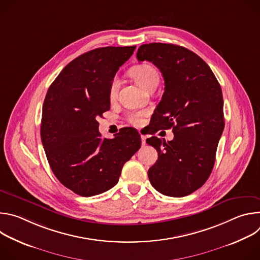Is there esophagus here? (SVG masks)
Wrapping results in <instances>:
<instances>
[{
	"instance_id": "esophagus-1",
	"label": "esophagus",
	"mask_w": 260,
	"mask_h": 260,
	"mask_svg": "<svg viewBox=\"0 0 260 260\" xmlns=\"http://www.w3.org/2000/svg\"><path fill=\"white\" fill-rule=\"evenodd\" d=\"M141 139H142V144L145 145L146 144V137L144 135H141Z\"/></svg>"
}]
</instances>
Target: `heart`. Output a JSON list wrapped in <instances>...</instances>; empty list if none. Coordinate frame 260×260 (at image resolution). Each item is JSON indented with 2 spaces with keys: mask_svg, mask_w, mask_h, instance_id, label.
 Wrapping results in <instances>:
<instances>
[{
  "mask_svg": "<svg viewBox=\"0 0 260 260\" xmlns=\"http://www.w3.org/2000/svg\"><path fill=\"white\" fill-rule=\"evenodd\" d=\"M131 74L134 77V79L137 81V83L145 89H148L155 83L158 84V81H159L158 71L154 67L148 63H143L135 67L131 71ZM119 84L120 82L118 77H114L112 81H111L110 89H109V94L111 99H114L116 96L119 88ZM145 115H146L145 112H132L127 116V119L134 125H141L143 123V118Z\"/></svg>",
  "mask_w": 260,
  "mask_h": 260,
  "instance_id": "1",
  "label": "heart"
}]
</instances>
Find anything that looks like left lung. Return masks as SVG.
I'll return each instance as SVG.
<instances>
[{
	"mask_svg": "<svg viewBox=\"0 0 260 260\" xmlns=\"http://www.w3.org/2000/svg\"><path fill=\"white\" fill-rule=\"evenodd\" d=\"M137 58L151 61L165 80V92L151 117L153 134L170 128L174 133L172 141L162 142L157 137L146 140L158 152L148 177L165 196H188L203 186L214 167L224 128L220 84L210 67L182 46L143 44Z\"/></svg>",
	"mask_w": 260,
	"mask_h": 260,
	"instance_id": "8db88e82",
	"label": "left lung"
}]
</instances>
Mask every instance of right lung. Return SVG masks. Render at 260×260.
Here are the masks:
<instances>
[{
  "mask_svg": "<svg viewBox=\"0 0 260 260\" xmlns=\"http://www.w3.org/2000/svg\"><path fill=\"white\" fill-rule=\"evenodd\" d=\"M136 46L102 47L69 62L46 93L41 140L58 181L81 197L103 193L117 184L123 165L140 149L136 128L103 139L98 118L110 109V84Z\"/></svg>",
  "mask_w": 260,
  "mask_h": 260,
  "instance_id": "right-lung-1",
  "label": "right lung"
}]
</instances>
